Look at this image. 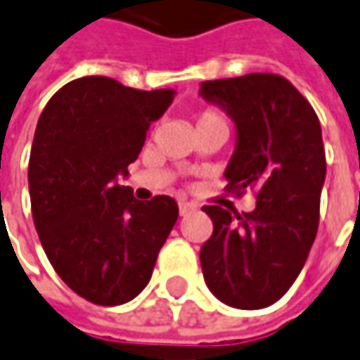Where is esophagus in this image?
I'll use <instances>...</instances> for the list:
<instances>
[{"label": "esophagus", "instance_id": "esophagus-1", "mask_svg": "<svg viewBox=\"0 0 360 360\" xmlns=\"http://www.w3.org/2000/svg\"><path fill=\"white\" fill-rule=\"evenodd\" d=\"M178 210H180V216H188V214L196 212L198 206L196 204H192V202H180V204H178Z\"/></svg>", "mask_w": 360, "mask_h": 360}]
</instances>
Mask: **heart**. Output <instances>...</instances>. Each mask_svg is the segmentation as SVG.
<instances>
[{
	"label": "heart",
	"mask_w": 360,
	"mask_h": 360,
	"mask_svg": "<svg viewBox=\"0 0 360 360\" xmlns=\"http://www.w3.org/2000/svg\"><path fill=\"white\" fill-rule=\"evenodd\" d=\"M206 120H224V118H221V115L216 112V110H204V112L198 117V122H206Z\"/></svg>",
	"instance_id": "1"
}]
</instances>
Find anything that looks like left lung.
Listing matches in <instances>:
<instances>
[{"label":"left lung","instance_id":"1","mask_svg":"<svg viewBox=\"0 0 360 360\" xmlns=\"http://www.w3.org/2000/svg\"><path fill=\"white\" fill-rule=\"evenodd\" d=\"M200 95L236 122L226 188L257 198L248 214L204 206L214 231L200 250L202 274L221 303L264 309L293 285L317 236L327 172L319 118L279 75L204 81Z\"/></svg>","mask_w":360,"mask_h":360}]
</instances>
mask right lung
I'll use <instances>...</instances> for the list:
<instances>
[{"mask_svg":"<svg viewBox=\"0 0 360 360\" xmlns=\"http://www.w3.org/2000/svg\"><path fill=\"white\" fill-rule=\"evenodd\" d=\"M172 101V89L83 77L61 86L41 112L27 172L33 224L53 269L91 303L110 307L136 297L178 219L174 198L141 202L118 184Z\"/></svg>","mask_w":360,"mask_h":360,"instance_id":"1","label":"right lung"}]
</instances>
